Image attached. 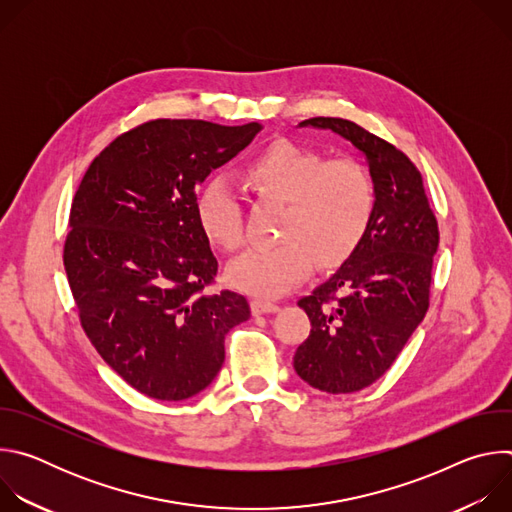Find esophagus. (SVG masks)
I'll list each match as a JSON object with an SVG mask.
<instances>
[{
	"label": "esophagus",
	"instance_id": "1",
	"mask_svg": "<svg viewBox=\"0 0 512 512\" xmlns=\"http://www.w3.org/2000/svg\"><path fill=\"white\" fill-rule=\"evenodd\" d=\"M279 310V306L277 304H273V302H267V300H253L251 302V312L255 314V316H261V314H271V312H277Z\"/></svg>",
	"mask_w": 512,
	"mask_h": 512
}]
</instances>
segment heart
<instances>
[{
  "mask_svg": "<svg viewBox=\"0 0 512 512\" xmlns=\"http://www.w3.org/2000/svg\"><path fill=\"white\" fill-rule=\"evenodd\" d=\"M245 186L263 198L287 202L277 245L237 257L229 267L235 287L259 298H277L304 281L314 259L336 265L367 233L375 212V186L362 164L289 139H275L241 170ZM196 221L216 247L243 243V204L223 178L206 180L194 198Z\"/></svg>",
  "mask_w": 512,
  "mask_h": 512,
  "instance_id": "obj_1",
  "label": "heart"
}]
</instances>
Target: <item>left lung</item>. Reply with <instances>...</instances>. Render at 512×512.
<instances>
[{"instance_id":"1","label":"left lung","mask_w":512,"mask_h":512,"mask_svg":"<svg viewBox=\"0 0 512 512\" xmlns=\"http://www.w3.org/2000/svg\"><path fill=\"white\" fill-rule=\"evenodd\" d=\"M306 125L348 139L367 158L375 186V212L362 241L298 302L312 330L294 354L296 373L324 393H354L391 369L425 318L440 231L419 170L393 143L340 117L300 123Z\"/></svg>"}]
</instances>
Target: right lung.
Returning a JSON list of instances; mask_svg holds the SVG:
<instances>
[{
	"label": "right lung",
	"mask_w": 512,
	"mask_h": 512,
	"mask_svg": "<svg viewBox=\"0 0 512 512\" xmlns=\"http://www.w3.org/2000/svg\"><path fill=\"white\" fill-rule=\"evenodd\" d=\"M259 131L145 121L93 160L72 200L62 259L81 326L109 367L152 399L206 389L225 362L227 332L251 316L241 294L206 291L218 261L194 198Z\"/></svg>",
	"instance_id": "obj_1"
}]
</instances>
